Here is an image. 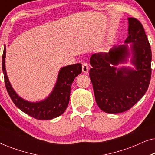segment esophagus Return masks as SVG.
Returning a JSON list of instances; mask_svg holds the SVG:
<instances>
[{
    "label": "esophagus",
    "instance_id": "esophagus-1",
    "mask_svg": "<svg viewBox=\"0 0 155 155\" xmlns=\"http://www.w3.org/2000/svg\"><path fill=\"white\" fill-rule=\"evenodd\" d=\"M89 71V66L88 64L87 63H82V72L84 73H87Z\"/></svg>",
    "mask_w": 155,
    "mask_h": 155
}]
</instances>
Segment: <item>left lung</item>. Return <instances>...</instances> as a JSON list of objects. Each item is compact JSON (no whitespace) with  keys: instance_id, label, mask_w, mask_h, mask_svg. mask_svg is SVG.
<instances>
[{"instance_id":"1","label":"left lung","mask_w":155,"mask_h":155,"mask_svg":"<svg viewBox=\"0 0 155 155\" xmlns=\"http://www.w3.org/2000/svg\"><path fill=\"white\" fill-rule=\"evenodd\" d=\"M128 37L125 44L114 46L109 53H98L90 58L91 82L95 100L103 111L122 113L133 107L147 92L151 78L152 51L143 26L137 19H128ZM133 57L135 69L129 67L117 69L118 64Z\"/></svg>"}]
</instances>
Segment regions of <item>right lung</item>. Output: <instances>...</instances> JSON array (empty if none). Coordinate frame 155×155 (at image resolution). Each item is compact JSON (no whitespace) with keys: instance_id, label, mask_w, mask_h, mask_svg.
<instances>
[{"instance_id":"add662e5","label":"right lung","mask_w":155,"mask_h":155,"mask_svg":"<svg viewBox=\"0 0 155 155\" xmlns=\"http://www.w3.org/2000/svg\"><path fill=\"white\" fill-rule=\"evenodd\" d=\"M5 46L2 56V68L6 90L12 101L21 111L39 120H51L64 113L68 105L71 84L77 76L82 73V65L76 63L61 68L54 90L47 98L37 102H31L21 98L12 87L5 70Z\"/></svg>"}]
</instances>
